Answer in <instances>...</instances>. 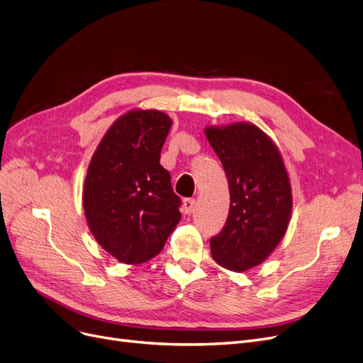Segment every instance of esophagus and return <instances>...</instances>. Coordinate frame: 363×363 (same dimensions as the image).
<instances>
[{
	"mask_svg": "<svg viewBox=\"0 0 363 363\" xmlns=\"http://www.w3.org/2000/svg\"><path fill=\"white\" fill-rule=\"evenodd\" d=\"M194 205H196V200L194 199H184V212L185 213H191L194 211Z\"/></svg>",
	"mask_w": 363,
	"mask_h": 363,
	"instance_id": "34e87169",
	"label": "esophagus"
}]
</instances>
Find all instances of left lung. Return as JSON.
<instances>
[{"label": "left lung", "mask_w": 363, "mask_h": 363, "mask_svg": "<svg viewBox=\"0 0 363 363\" xmlns=\"http://www.w3.org/2000/svg\"><path fill=\"white\" fill-rule=\"evenodd\" d=\"M206 138L229 181L230 209L211 238L216 262L235 272L260 264L286 235L291 213L289 174L274 142L256 125L208 127Z\"/></svg>", "instance_id": "8db88e82"}]
</instances>
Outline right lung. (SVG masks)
<instances>
[{
    "label": "right lung",
    "instance_id": "1",
    "mask_svg": "<svg viewBox=\"0 0 363 363\" xmlns=\"http://www.w3.org/2000/svg\"><path fill=\"white\" fill-rule=\"evenodd\" d=\"M172 119L131 111L116 119L88 167L84 209L97 242L119 262L145 263L163 250L181 220V199L160 152Z\"/></svg>",
    "mask_w": 363,
    "mask_h": 363
}]
</instances>
